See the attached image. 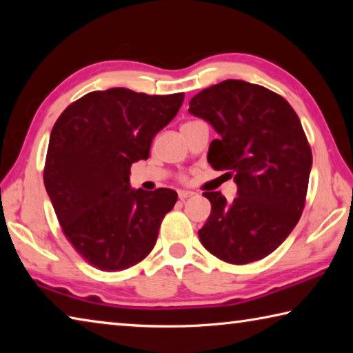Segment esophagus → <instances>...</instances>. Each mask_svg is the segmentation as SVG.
<instances>
[{
	"instance_id": "esophagus-1",
	"label": "esophagus",
	"mask_w": 353,
	"mask_h": 353,
	"mask_svg": "<svg viewBox=\"0 0 353 353\" xmlns=\"http://www.w3.org/2000/svg\"><path fill=\"white\" fill-rule=\"evenodd\" d=\"M194 194V191H190V190H179V198L181 199H187L191 198V196Z\"/></svg>"
}]
</instances>
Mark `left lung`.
<instances>
[{"instance_id": "obj_1", "label": "left lung", "mask_w": 353, "mask_h": 353, "mask_svg": "<svg viewBox=\"0 0 353 353\" xmlns=\"http://www.w3.org/2000/svg\"><path fill=\"white\" fill-rule=\"evenodd\" d=\"M188 112L216 130L207 160L238 188L232 202L219 191L204 193L212 212L199 230L202 246L232 265L265 259L305 205L313 157L301 119L280 94L238 79L202 90Z\"/></svg>"}]
</instances>
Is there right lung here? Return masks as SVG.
<instances>
[{
    "instance_id": "obj_1",
    "label": "right lung",
    "mask_w": 353,
    "mask_h": 353,
    "mask_svg": "<svg viewBox=\"0 0 353 353\" xmlns=\"http://www.w3.org/2000/svg\"><path fill=\"white\" fill-rule=\"evenodd\" d=\"M183 98L123 87L92 92L70 104L51 130L46 193L67 240L101 271H123L145 259L176 204L174 190H134L129 176Z\"/></svg>"
}]
</instances>
